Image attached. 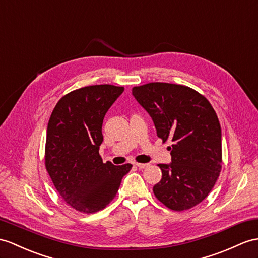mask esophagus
<instances>
[{
    "instance_id": "34e87169",
    "label": "esophagus",
    "mask_w": 258,
    "mask_h": 258,
    "mask_svg": "<svg viewBox=\"0 0 258 258\" xmlns=\"http://www.w3.org/2000/svg\"><path fill=\"white\" fill-rule=\"evenodd\" d=\"M137 167L139 168H147L150 164H148V163H135Z\"/></svg>"
}]
</instances>
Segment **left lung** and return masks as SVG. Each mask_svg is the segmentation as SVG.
<instances>
[{
	"mask_svg": "<svg viewBox=\"0 0 258 258\" xmlns=\"http://www.w3.org/2000/svg\"><path fill=\"white\" fill-rule=\"evenodd\" d=\"M133 95L152 118L156 135L172 141V162L159 164L162 179L153 192L175 211L190 209L208 196L221 171V127L215 109L188 86L149 83Z\"/></svg>",
	"mask_w": 258,
	"mask_h": 258,
	"instance_id": "1",
	"label": "left lung"
}]
</instances>
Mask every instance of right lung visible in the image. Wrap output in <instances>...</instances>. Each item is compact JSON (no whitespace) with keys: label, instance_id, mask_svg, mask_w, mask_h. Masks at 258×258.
Segmentation results:
<instances>
[{"label":"right lung","instance_id":"add662e5","mask_svg":"<svg viewBox=\"0 0 258 258\" xmlns=\"http://www.w3.org/2000/svg\"><path fill=\"white\" fill-rule=\"evenodd\" d=\"M123 90L109 84L82 87L62 97L50 116L46 168L60 196L78 211L104 209L133 167L103 163L99 155L104 117Z\"/></svg>","mask_w":258,"mask_h":258}]
</instances>
